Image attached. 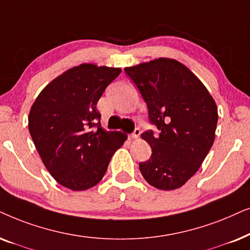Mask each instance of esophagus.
<instances>
[{
  "mask_svg": "<svg viewBox=\"0 0 250 250\" xmlns=\"http://www.w3.org/2000/svg\"><path fill=\"white\" fill-rule=\"evenodd\" d=\"M141 130H139V129L137 128V129H135V131L134 132H132V134L130 135V136H129V137H130L131 139H138V137H139V136H141Z\"/></svg>",
  "mask_w": 250,
  "mask_h": 250,
  "instance_id": "esophagus-1",
  "label": "esophagus"
}]
</instances>
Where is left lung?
<instances>
[{
    "instance_id": "obj_1",
    "label": "left lung",
    "mask_w": 250,
    "mask_h": 250,
    "mask_svg": "<svg viewBox=\"0 0 250 250\" xmlns=\"http://www.w3.org/2000/svg\"><path fill=\"white\" fill-rule=\"evenodd\" d=\"M125 72L141 91L149 121L159 130L158 135H141L152 155L139 164V170L156 188H181L199 170L214 144L217 105L198 76L176 59H154Z\"/></svg>"
}]
</instances>
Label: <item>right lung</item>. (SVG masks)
<instances>
[{"mask_svg": "<svg viewBox=\"0 0 250 250\" xmlns=\"http://www.w3.org/2000/svg\"><path fill=\"white\" fill-rule=\"evenodd\" d=\"M119 67L81 64L53 79L40 92L28 129L43 165L59 184L73 191L97 185L127 135L106 131L97 103Z\"/></svg>", "mask_w": 250, "mask_h": 250, "instance_id": "1", "label": "right lung"}]
</instances>
